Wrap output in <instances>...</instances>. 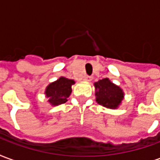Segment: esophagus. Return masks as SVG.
I'll return each instance as SVG.
<instances>
[{"mask_svg": "<svg viewBox=\"0 0 160 160\" xmlns=\"http://www.w3.org/2000/svg\"><path fill=\"white\" fill-rule=\"evenodd\" d=\"M92 79V76H88V75L85 76V80H87V81H91Z\"/></svg>", "mask_w": 160, "mask_h": 160, "instance_id": "esophagus-1", "label": "esophagus"}]
</instances>
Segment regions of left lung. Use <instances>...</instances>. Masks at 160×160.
<instances>
[{"instance_id":"1","label":"left lung","mask_w":160,"mask_h":160,"mask_svg":"<svg viewBox=\"0 0 160 160\" xmlns=\"http://www.w3.org/2000/svg\"><path fill=\"white\" fill-rule=\"evenodd\" d=\"M96 88V101L104 107L116 109L123 98V92L120 87L105 78L94 83Z\"/></svg>"}]
</instances>
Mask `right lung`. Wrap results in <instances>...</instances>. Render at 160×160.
Instances as JSON below:
<instances>
[{"instance_id":"obj_1","label":"right lung","mask_w":160,"mask_h":160,"mask_svg":"<svg viewBox=\"0 0 160 160\" xmlns=\"http://www.w3.org/2000/svg\"><path fill=\"white\" fill-rule=\"evenodd\" d=\"M73 84L74 81L73 80L64 77H61L56 81L49 84L45 91L46 96L49 98L48 101L52 105H59L66 103L67 98L71 94V87Z\"/></svg>"}]
</instances>
